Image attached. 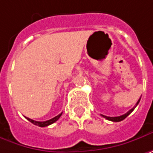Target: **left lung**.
I'll return each instance as SVG.
<instances>
[{
    "label": "left lung",
    "mask_w": 153,
    "mask_h": 153,
    "mask_svg": "<svg viewBox=\"0 0 153 153\" xmlns=\"http://www.w3.org/2000/svg\"><path fill=\"white\" fill-rule=\"evenodd\" d=\"M139 100H140V99H139V100H138V102H137V104H136V105L133 107V108H131L130 111H128V112H126V113H125V114H123V115H121V116H118V117H107V116H105V115H102L101 114V116H103L105 119H106V120H111V121H113V122H120L121 121V120H125L129 114H130L131 112H132L134 109H135V107L138 105V104L139 103Z\"/></svg>",
    "instance_id": "8db88e82"
}]
</instances>
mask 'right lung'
Listing matches in <instances>:
<instances>
[{
  "instance_id": "1",
  "label": "right lung",
  "mask_w": 153,
  "mask_h": 153,
  "mask_svg": "<svg viewBox=\"0 0 153 153\" xmlns=\"http://www.w3.org/2000/svg\"><path fill=\"white\" fill-rule=\"evenodd\" d=\"M61 114H62V112H61L60 114L57 115V116H55L54 118L51 119L49 120H47V121H35V120H31V119H29V118H27V117H26V119H27L28 121H30L31 123H33V125H35V126H41V127H45V126H48L52 125L53 123L57 121L59 119V117L61 116Z\"/></svg>"
}]
</instances>
